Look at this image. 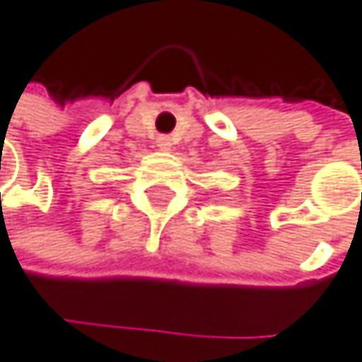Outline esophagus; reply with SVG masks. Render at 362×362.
<instances>
[{
  "label": "esophagus",
  "mask_w": 362,
  "mask_h": 362,
  "mask_svg": "<svg viewBox=\"0 0 362 362\" xmlns=\"http://www.w3.org/2000/svg\"><path fill=\"white\" fill-rule=\"evenodd\" d=\"M157 146H159L161 151H170V148H173V138H170V136H159V138H157Z\"/></svg>",
  "instance_id": "esophagus-1"
}]
</instances>
